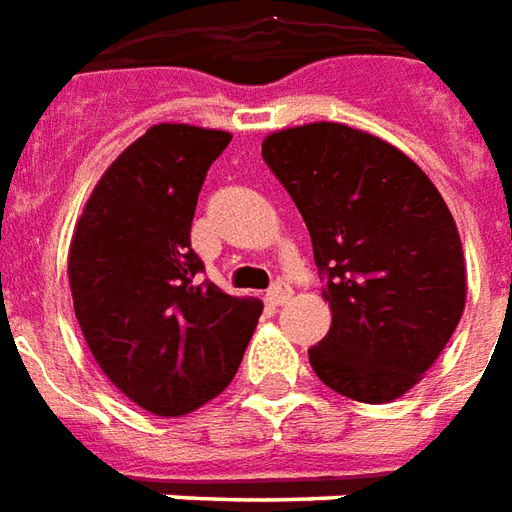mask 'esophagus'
Listing matches in <instances>:
<instances>
[{"mask_svg": "<svg viewBox=\"0 0 512 512\" xmlns=\"http://www.w3.org/2000/svg\"><path fill=\"white\" fill-rule=\"evenodd\" d=\"M289 297H292L289 284H286V281H278V284L270 286V292H267V303H270V306H281V303H286Z\"/></svg>", "mask_w": 512, "mask_h": 512, "instance_id": "1", "label": "esophagus"}]
</instances>
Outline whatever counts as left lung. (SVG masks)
<instances>
[{"instance_id": "8db88e82", "label": "left lung", "mask_w": 512, "mask_h": 512, "mask_svg": "<svg viewBox=\"0 0 512 512\" xmlns=\"http://www.w3.org/2000/svg\"><path fill=\"white\" fill-rule=\"evenodd\" d=\"M262 157L306 220L331 331L308 350L328 389L391 402L433 366L466 306L458 226L424 170L375 134L306 123Z\"/></svg>"}]
</instances>
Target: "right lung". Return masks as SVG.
<instances>
[{
  "mask_svg": "<svg viewBox=\"0 0 512 512\" xmlns=\"http://www.w3.org/2000/svg\"><path fill=\"white\" fill-rule=\"evenodd\" d=\"M231 134L159 123L104 170L76 223L68 281L101 372L157 416H184L237 375L262 300L204 281L190 245L206 170Z\"/></svg>",
  "mask_w": 512,
  "mask_h": 512,
  "instance_id": "obj_1",
  "label": "right lung"
}]
</instances>
